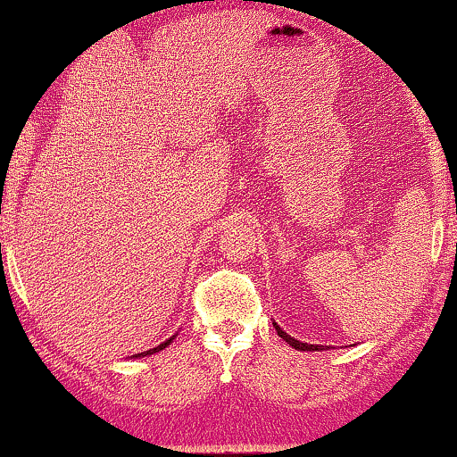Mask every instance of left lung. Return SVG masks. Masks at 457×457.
Wrapping results in <instances>:
<instances>
[{
	"mask_svg": "<svg viewBox=\"0 0 457 457\" xmlns=\"http://www.w3.org/2000/svg\"><path fill=\"white\" fill-rule=\"evenodd\" d=\"M274 328H277V333H278L280 339H285L287 343H289L291 347H295V349H302V352H314V349H320V345H308V343H302V341L293 339V337H291V335H287L285 330L280 328L277 322H274Z\"/></svg>",
	"mask_w": 457,
	"mask_h": 457,
	"instance_id": "left-lung-1",
	"label": "left lung"
}]
</instances>
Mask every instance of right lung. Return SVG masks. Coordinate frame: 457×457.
<instances>
[{
    "label": "right lung",
    "instance_id": "right-lung-1",
    "mask_svg": "<svg viewBox=\"0 0 457 457\" xmlns=\"http://www.w3.org/2000/svg\"><path fill=\"white\" fill-rule=\"evenodd\" d=\"M170 341H172V339H168L166 343H162V345L154 347V349H149V352H145V353H137V355H133V358H141V355H149V353H155V352H160V349H164L166 345H170Z\"/></svg>",
    "mask_w": 457,
    "mask_h": 457
}]
</instances>
